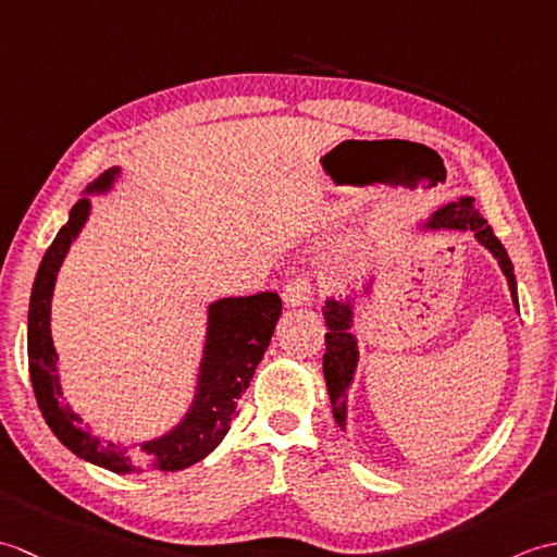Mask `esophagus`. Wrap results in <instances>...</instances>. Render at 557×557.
I'll use <instances>...</instances> for the list:
<instances>
[{
  "label": "esophagus",
  "mask_w": 557,
  "mask_h": 557,
  "mask_svg": "<svg viewBox=\"0 0 557 557\" xmlns=\"http://www.w3.org/2000/svg\"><path fill=\"white\" fill-rule=\"evenodd\" d=\"M311 299V282L306 277L292 280L289 285L282 292V301H285L287 309H297V306H304Z\"/></svg>",
  "instance_id": "esophagus-1"
}]
</instances>
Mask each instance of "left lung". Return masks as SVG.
<instances>
[{
  "label": "left lung",
  "mask_w": 557,
  "mask_h": 557,
  "mask_svg": "<svg viewBox=\"0 0 557 557\" xmlns=\"http://www.w3.org/2000/svg\"><path fill=\"white\" fill-rule=\"evenodd\" d=\"M417 230L421 234L431 232H471L474 239L486 248V251L498 260L503 275L510 287V297L515 309L519 311L517 301V280L512 260L507 256L505 246L500 244L498 236L493 234L491 224L483 220L476 210H471L469 198H457L449 203L435 208L429 218H423ZM377 277L369 275L363 277L357 287H347L345 294H333L323 304V318L327 325L325 333V354H323V375L330 395V405H333V417L342 431H347V393L354 383L359 366V337L354 333V321H357V309L363 301L375 299Z\"/></svg>",
  "instance_id": "obj_1"
}]
</instances>
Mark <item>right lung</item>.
Listing matches in <instances>:
<instances>
[{"mask_svg":"<svg viewBox=\"0 0 557 557\" xmlns=\"http://www.w3.org/2000/svg\"><path fill=\"white\" fill-rule=\"evenodd\" d=\"M122 176V168H110L86 186L81 200L69 212V222L57 232L38 268L28 306L30 383L47 425L76 457L114 474L180 471L208 457L227 435L239 399L251 385V377L275 333L282 301L275 292H260L253 297H222L208 304L206 339L196 369L191 405L170 431L144 441L136 453L83 429L81 413L64 401L62 377H59V357L50 327L52 294L69 248L90 218V196H110Z\"/></svg>","mask_w":557,"mask_h":557,"instance_id":"1","label":"right lung"}]
</instances>
